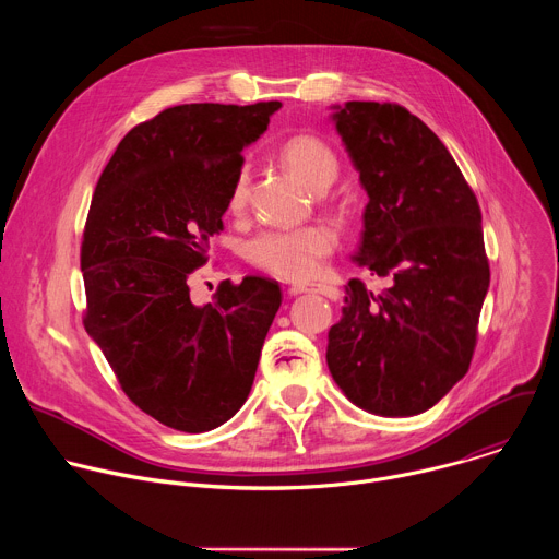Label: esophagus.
<instances>
[{
    "label": "esophagus",
    "mask_w": 559,
    "mask_h": 559,
    "mask_svg": "<svg viewBox=\"0 0 559 559\" xmlns=\"http://www.w3.org/2000/svg\"><path fill=\"white\" fill-rule=\"evenodd\" d=\"M289 294H323L328 298H334L338 292L332 287V285H325V283H298V285H292L287 287Z\"/></svg>",
    "instance_id": "1"
}]
</instances>
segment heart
I'll use <instances>...</instances> for the list:
<instances>
[{
  "mask_svg": "<svg viewBox=\"0 0 559 559\" xmlns=\"http://www.w3.org/2000/svg\"><path fill=\"white\" fill-rule=\"evenodd\" d=\"M283 164L289 166L311 190L323 192L338 175V156L328 141L313 134H294L278 150ZM250 197V173L241 168L229 188L227 205L241 212ZM336 248V231L328 225H305L296 229H265L246 248L248 259L263 272L305 281L323 270L325 259Z\"/></svg>",
  "mask_w": 559,
  "mask_h": 559,
  "instance_id": "obj_1",
  "label": "heart"
}]
</instances>
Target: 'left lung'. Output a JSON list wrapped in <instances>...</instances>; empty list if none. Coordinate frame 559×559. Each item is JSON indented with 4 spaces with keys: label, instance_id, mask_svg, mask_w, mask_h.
<instances>
[{
    "label": "left lung",
    "instance_id": "obj_1",
    "mask_svg": "<svg viewBox=\"0 0 559 559\" xmlns=\"http://www.w3.org/2000/svg\"><path fill=\"white\" fill-rule=\"evenodd\" d=\"M332 119L369 197L354 261L391 283L380 294L347 283L328 367L356 407L416 416L471 365L491 278L483 212L444 143L407 108L347 102Z\"/></svg>",
    "mask_w": 559,
    "mask_h": 559
}]
</instances>
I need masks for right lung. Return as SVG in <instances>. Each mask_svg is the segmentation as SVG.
<instances>
[{
  "label": "right lung",
  "instance_id": "add662e5",
  "mask_svg": "<svg viewBox=\"0 0 559 559\" xmlns=\"http://www.w3.org/2000/svg\"><path fill=\"white\" fill-rule=\"evenodd\" d=\"M281 102L183 104L134 126L91 203L84 328L130 401L162 425L201 433L248 401L281 307L272 278L223 281L207 305L188 278L223 229L229 188Z\"/></svg>",
  "mask_w": 559,
  "mask_h": 559
}]
</instances>
